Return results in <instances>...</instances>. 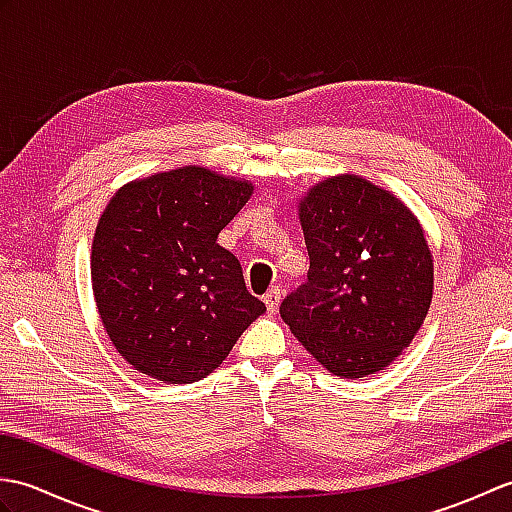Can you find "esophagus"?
<instances>
[{"label": "esophagus", "mask_w": 512, "mask_h": 512, "mask_svg": "<svg viewBox=\"0 0 512 512\" xmlns=\"http://www.w3.org/2000/svg\"><path fill=\"white\" fill-rule=\"evenodd\" d=\"M279 301H281V288H270L266 295H264V303H266V310L268 312H277L279 308Z\"/></svg>", "instance_id": "esophagus-1"}]
</instances>
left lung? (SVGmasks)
I'll use <instances>...</instances> for the list:
<instances>
[{
    "label": "left lung",
    "mask_w": 512,
    "mask_h": 512,
    "mask_svg": "<svg viewBox=\"0 0 512 512\" xmlns=\"http://www.w3.org/2000/svg\"><path fill=\"white\" fill-rule=\"evenodd\" d=\"M308 279L279 314L341 378L380 372L411 343L433 295L429 246L407 206L358 176L317 184L299 209Z\"/></svg>",
    "instance_id": "obj_1"
}]
</instances>
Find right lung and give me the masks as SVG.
<instances>
[{
    "label": "right lung",
    "mask_w": 512,
    "mask_h": 512,
    "mask_svg": "<svg viewBox=\"0 0 512 512\" xmlns=\"http://www.w3.org/2000/svg\"><path fill=\"white\" fill-rule=\"evenodd\" d=\"M253 187L180 167L118 191L96 226L92 288L107 334L138 372L169 385L220 367L266 306L217 244Z\"/></svg>",
    "instance_id": "right-lung-1"
}]
</instances>
